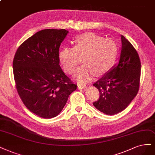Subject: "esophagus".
<instances>
[{
	"label": "esophagus",
	"mask_w": 155,
	"mask_h": 155,
	"mask_svg": "<svg viewBox=\"0 0 155 155\" xmlns=\"http://www.w3.org/2000/svg\"><path fill=\"white\" fill-rule=\"evenodd\" d=\"M78 88L79 90H83L86 88V87L84 86V85H81V84H78Z\"/></svg>",
	"instance_id": "esophagus-1"
}]
</instances>
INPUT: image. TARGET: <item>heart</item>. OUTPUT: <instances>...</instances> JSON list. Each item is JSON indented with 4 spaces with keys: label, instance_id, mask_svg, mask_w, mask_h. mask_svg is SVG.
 Returning <instances> with one entry per match:
<instances>
[{
    "label": "heart",
    "instance_id": "1",
    "mask_svg": "<svg viewBox=\"0 0 155 155\" xmlns=\"http://www.w3.org/2000/svg\"><path fill=\"white\" fill-rule=\"evenodd\" d=\"M74 47H64L59 52V60L64 71L72 74L82 61L74 78L81 84L91 81L96 74L101 76L109 71L118 52V46L111 38H104L88 33L78 36Z\"/></svg>",
    "mask_w": 155,
    "mask_h": 155
}]
</instances>
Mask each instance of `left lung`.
<instances>
[{"mask_svg":"<svg viewBox=\"0 0 155 155\" xmlns=\"http://www.w3.org/2000/svg\"><path fill=\"white\" fill-rule=\"evenodd\" d=\"M118 63L93 85L100 93L93 105L99 111L113 115L124 110L139 88L141 63L137 51L124 36Z\"/></svg>","mask_w":155,"mask_h":155,"instance_id":"1","label":"left lung"}]
</instances>
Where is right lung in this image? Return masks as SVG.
<instances>
[{"label": "right lung", "mask_w": 155, "mask_h": 155, "mask_svg": "<svg viewBox=\"0 0 155 155\" xmlns=\"http://www.w3.org/2000/svg\"><path fill=\"white\" fill-rule=\"evenodd\" d=\"M68 31L44 29L20 45L13 68L20 97L29 111L44 119L56 117L77 88L62 71L59 48Z\"/></svg>", "instance_id": "obj_1"}]
</instances>
